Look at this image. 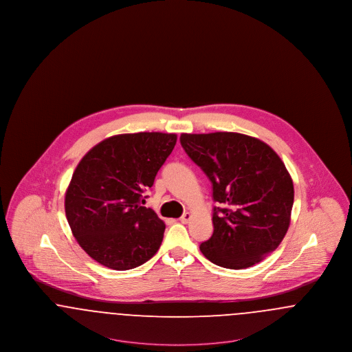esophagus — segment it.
<instances>
[{"instance_id": "1", "label": "esophagus", "mask_w": 352, "mask_h": 352, "mask_svg": "<svg viewBox=\"0 0 352 352\" xmlns=\"http://www.w3.org/2000/svg\"><path fill=\"white\" fill-rule=\"evenodd\" d=\"M184 224H187L190 220H191V214L190 212H186V214H184L182 217H181V219H179Z\"/></svg>"}]
</instances>
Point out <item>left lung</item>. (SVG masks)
<instances>
[{
  "label": "left lung",
  "mask_w": 352,
  "mask_h": 352,
  "mask_svg": "<svg viewBox=\"0 0 352 352\" xmlns=\"http://www.w3.org/2000/svg\"><path fill=\"white\" fill-rule=\"evenodd\" d=\"M187 155L212 184L214 234L201 244L219 267L245 269L283 241L290 224L294 187L278 154L247 134H181Z\"/></svg>",
  "instance_id": "8db88e82"
}]
</instances>
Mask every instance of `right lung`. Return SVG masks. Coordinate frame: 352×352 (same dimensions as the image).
Listing matches in <instances>:
<instances>
[{
    "instance_id": "obj_1",
    "label": "right lung",
    "mask_w": 352,
    "mask_h": 352,
    "mask_svg": "<svg viewBox=\"0 0 352 352\" xmlns=\"http://www.w3.org/2000/svg\"><path fill=\"white\" fill-rule=\"evenodd\" d=\"M177 134L112 135L88 151L68 184L65 210L85 253L115 270L137 268L158 251L165 223L141 206Z\"/></svg>"
}]
</instances>
